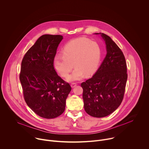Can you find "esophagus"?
Returning <instances> with one entry per match:
<instances>
[{"mask_svg":"<svg viewBox=\"0 0 149 149\" xmlns=\"http://www.w3.org/2000/svg\"><path fill=\"white\" fill-rule=\"evenodd\" d=\"M77 83L76 82H72V83H71V87L72 88H74V87H75L76 86H77Z\"/></svg>","mask_w":149,"mask_h":149,"instance_id":"esophagus-1","label":"esophagus"}]
</instances>
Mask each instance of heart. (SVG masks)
<instances>
[{
	"mask_svg": "<svg viewBox=\"0 0 149 149\" xmlns=\"http://www.w3.org/2000/svg\"><path fill=\"white\" fill-rule=\"evenodd\" d=\"M62 55H56L54 67L62 77H67L74 66L72 73L67 78L69 81L81 79L86 74L92 75L97 70L101 59V49L96 42L85 37L71 40L62 49Z\"/></svg>",
	"mask_w": 149,
	"mask_h": 149,
	"instance_id": "heart-1",
	"label": "heart"
}]
</instances>
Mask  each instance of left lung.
I'll list each match as a JSON object with an SVG mask.
<instances>
[{
	"instance_id": "1",
	"label": "left lung",
	"mask_w": 149,
	"mask_h": 149,
	"mask_svg": "<svg viewBox=\"0 0 149 149\" xmlns=\"http://www.w3.org/2000/svg\"><path fill=\"white\" fill-rule=\"evenodd\" d=\"M101 35L105 41L107 54L95 74L81 84L85 111L98 118L110 115L119 107L127 79L122 51L110 36L103 33Z\"/></svg>"
}]
</instances>
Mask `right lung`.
<instances>
[{
	"instance_id": "right-lung-1",
	"label": "right lung",
	"mask_w": 149,
	"mask_h": 149,
	"mask_svg": "<svg viewBox=\"0 0 149 149\" xmlns=\"http://www.w3.org/2000/svg\"><path fill=\"white\" fill-rule=\"evenodd\" d=\"M62 39L59 35L41 36L21 63L19 79L25 101L35 113L45 118H54L63 113L71 90L69 83L58 75L53 63Z\"/></svg>"
}]
</instances>
